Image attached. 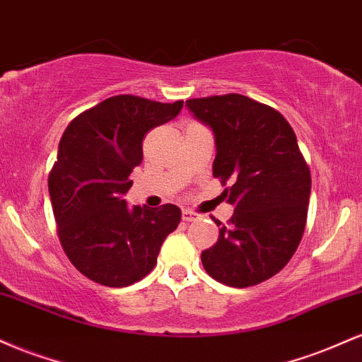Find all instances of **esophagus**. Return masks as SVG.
I'll list each match as a JSON object with an SVG mask.
<instances>
[{
  "label": "esophagus",
  "instance_id": "esophagus-1",
  "mask_svg": "<svg viewBox=\"0 0 362 362\" xmlns=\"http://www.w3.org/2000/svg\"><path fill=\"white\" fill-rule=\"evenodd\" d=\"M182 219H184V221H197L199 219V214L197 213H194V211H190V209H184L182 211Z\"/></svg>",
  "mask_w": 362,
  "mask_h": 362
}]
</instances>
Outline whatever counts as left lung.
Masks as SVG:
<instances>
[{
	"instance_id": "obj_1",
	"label": "left lung",
	"mask_w": 362,
	"mask_h": 362,
	"mask_svg": "<svg viewBox=\"0 0 362 362\" xmlns=\"http://www.w3.org/2000/svg\"><path fill=\"white\" fill-rule=\"evenodd\" d=\"M187 107L214 132L213 175L235 213L201 253L213 279L250 288L284 269L303 238L311 173L289 122L240 93L190 98Z\"/></svg>"
}]
</instances>
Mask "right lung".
I'll use <instances>...</instances> for the list:
<instances>
[{
  "label": "right lung",
  "mask_w": 362,
  "mask_h": 362,
  "mask_svg": "<svg viewBox=\"0 0 362 362\" xmlns=\"http://www.w3.org/2000/svg\"><path fill=\"white\" fill-rule=\"evenodd\" d=\"M182 107V100L115 95L66 127L49 173V195L62 250L88 279L109 288L141 281L177 230V206L129 209L122 197L132 185V168L143 161L146 132L175 119Z\"/></svg>",
  "instance_id": "obj_1"
}]
</instances>
